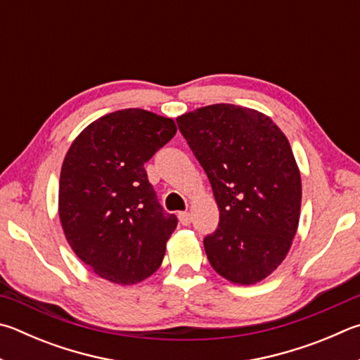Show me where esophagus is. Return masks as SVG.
I'll use <instances>...</instances> for the list:
<instances>
[{"label":"esophagus","instance_id":"esophagus-1","mask_svg":"<svg viewBox=\"0 0 360 360\" xmlns=\"http://www.w3.org/2000/svg\"><path fill=\"white\" fill-rule=\"evenodd\" d=\"M178 217H179V221L182 225H191V221H192V215H191V212H187V211H184V212H179L178 214Z\"/></svg>","mask_w":360,"mask_h":360}]
</instances>
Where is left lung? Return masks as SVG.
I'll list each match as a JSON object with an SVG mask.
<instances>
[{
	"label": "left lung",
	"instance_id": "8db88e82",
	"mask_svg": "<svg viewBox=\"0 0 360 360\" xmlns=\"http://www.w3.org/2000/svg\"><path fill=\"white\" fill-rule=\"evenodd\" d=\"M176 122L220 211L219 228L202 240L209 263L233 283L261 282L285 259L299 225L302 184L288 139L269 116L231 103Z\"/></svg>",
	"mask_w": 360,
	"mask_h": 360
}]
</instances>
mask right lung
Segmentation results:
<instances>
[{
  "label": "right lung",
  "mask_w": 360,
  "mask_h": 360,
  "mask_svg": "<svg viewBox=\"0 0 360 360\" xmlns=\"http://www.w3.org/2000/svg\"><path fill=\"white\" fill-rule=\"evenodd\" d=\"M176 124L126 108L91 122L72 143L60 176V219L72 250L97 276L134 285L159 269L178 219L163 211L145 163Z\"/></svg>",
  "instance_id": "1"
}]
</instances>
